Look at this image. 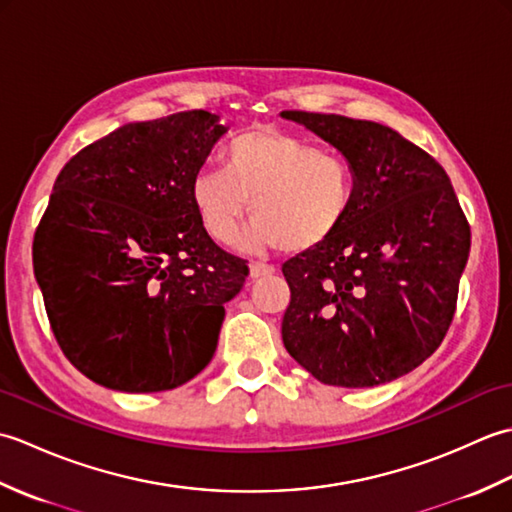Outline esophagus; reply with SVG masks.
I'll return each mask as SVG.
<instances>
[{
  "mask_svg": "<svg viewBox=\"0 0 512 512\" xmlns=\"http://www.w3.org/2000/svg\"><path fill=\"white\" fill-rule=\"evenodd\" d=\"M270 275H275V266L262 264V262H253V264H250V277H253V279L270 277Z\"/></svg>",
  "mask_w": 512,
  "mask_h": 512,
  "instance_id": "34e87169",
  "label": "esophagus"
}]
</instances>
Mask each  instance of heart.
Listing matches in <instances>:
<instances>
[{
	"instance_id": "b5f03b06",
	"label": "heart",
	"mask_w": 512,
	"mask_h": 512,
	"mask_svg": "<svg viewBox=\"0 0 512 512\" xmlns=\"http://www.w3.org/2000/svg\"><path fill=\"white\" fill-rule=\"evenodd\" d=\"M224 169H202L191 182L200 224L217 244H231L248 209L255 217L242 246L303 253L341 231L356 198L343 156L321 151L277 127H255L224 147Z\"/></svg>"
}]
</instances>
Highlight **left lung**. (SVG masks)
Segmentation results:
<instances>
[{"label": "left lung", "instance_id": "left-lung-1", "mask_svg": "<svg viewBox=\"0 0 512 512\" xmlns=\"http://www.w3.org/2000/svg\"><path fill=\"white\" fill-rule=\"evenodd\" d=\"M350 162L341 231L284 264L288 354L323 385L374 387L438 350L458 306L471 226L436 158L391 127L286 110Z\"/></svg>", "mask_w": 512, "mask_h": 512}]
</instances>
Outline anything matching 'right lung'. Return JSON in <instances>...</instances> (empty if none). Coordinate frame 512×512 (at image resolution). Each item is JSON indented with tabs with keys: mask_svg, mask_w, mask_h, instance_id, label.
Returning <instances> with one entry per match:
<instances>
[{
	"mask_svg": "<svg viewBox=\"0 0 512 512\" xmlns=\"http://www.w3.org/2000/svg\"><path fill=\"white\" fill-rule=\"evenodd\" d=\"M226 132L204 110L129 123L72 156L32 242L65 358L127 394L180 387L215 354L246 259L206 235L191 182Z\"/></svg>",
	"mask_w": 512,
	"mask_h": 512,
	"instance_id": "1",
	"label": "right lung"
}]
</instances>
